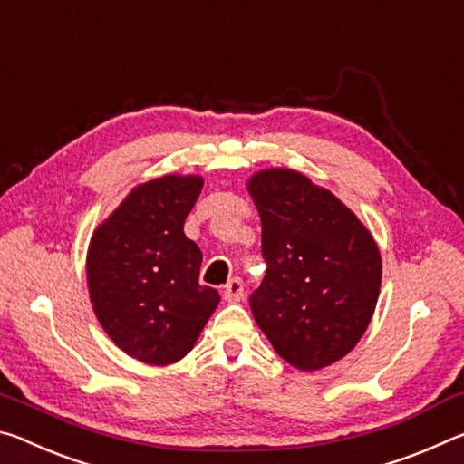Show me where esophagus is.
<instances>
[{
    "label": "esophagus",
    "mask_w": 464,
    "mask_h": 464,
    "mask_svg": "<svg viewBox=\"0 0 464 464\" xmlns=\"http://www.w3.org/2000/svg\"><path fill=\"white\" fill-rule=\"evenodd\" d=\"M242 295H245V284H242L240 277L230 279L224 285V300L226 302H240Z\"/></svg>",
    "instance_id": "34e87169"
}]
</instances>
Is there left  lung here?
I'll list each match as a JSON object with an SVG mask.
<instances>
[{
  "label": "left lung",
  "instance_id": "left-lung-1",
  "mask_svg": "<svg viewBox=\"0 0 464 464\" xmlns=\"http://www.w3.org/2000/svg\"><path fill=\"white\" fill-rule=\"evenodd\" d=\"M248 193L267 265L248 298L255 321L294 368L331 366L352 352L374 314L382 279L376 242L335 195L300 172L263 170Z\"/></svg>",
  "mask_w": 464,
  "mask_h": 464
}]
</instances>
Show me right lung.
Listing matches in <instances>:
<instances>
[{"instance_id": "1", "label": "right lung", "mask_w": 464, "mask_h": 464, "mask_svg": "<svg viewBox=\"0 0 464 464\" xmlns=\"http://www.w3.org/2000/svg\"><path fill=\"white\" fill-rule=\"evenodd\" d=\"M203 180L166 174L133 188L88 248L94 313L131 358L166 366L191 352L219 304L199 284L201 250L185 237Z\"/></svg>"}]
</instances>
